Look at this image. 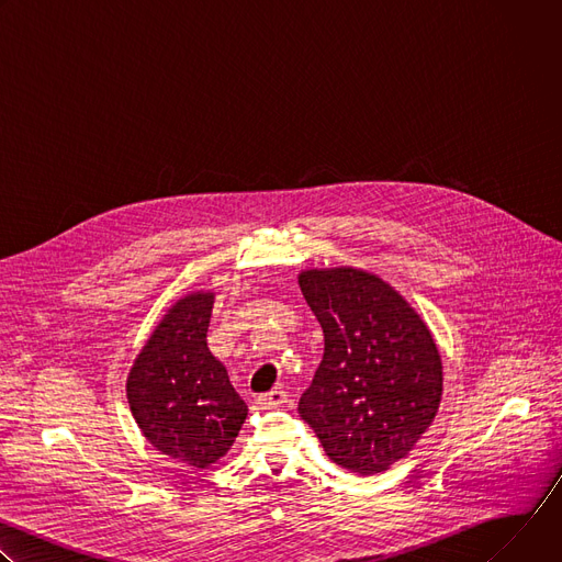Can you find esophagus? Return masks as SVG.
Returning a JSON list of instances; mask_svg holds the SVG:
<instances>
[{
	"instance_id": "esophagus-1",
	"label": "esophagus",
	"mask_w": 562,
	"mask_h": 562,
	"mask_svg": "<svg viewBox=\"0 0 562 562\" xmlns=\"http://www.w3.org/2000/svg\"><path fill=\"white\" fill-rule=\"evenodd\" d=\"M284 403H286V391L284 389H273L269 393L258 395V405L265 407V409H273V407H280Z\"/></svg>"
}]
</instances>
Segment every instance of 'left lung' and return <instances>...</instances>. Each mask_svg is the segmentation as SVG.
Returning a JSON list of instances; mask_svg holds the SVG:
<instances>
[{
    "label": "left lung",
    "mask_w": 562,
    "mask_h": 562,
    "mask_svg": "<svg viewBox=\"0 0 562 562\" xmlns=\"http://www.w3.org/2000/svg\"><path fill=\"white\" fill-rule=\"evenodd\" d=\"M300 289L325 334V356L297 412L327 456L360 475L405 458L436 418L438 347L393 286L358 269L304 271Z\"/></svg>",
    "instance_id": "1"
}]
</instances>
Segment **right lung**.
<instances>
[{"mask_svg": "<svg viewBox=\"0 0 562 562\" xmlns=\"http://www.w3.org/2000/svg\"><path fill=\"white\" fill-rule=\"evenodd\" d=\"M211 293L180 300L137 356L126 395L146 440L191 467L222 458L247 418L224 364L206 347Z\"/></svg>", "mask_w": 562, "mask_h": 562, "instance_id": "obj_1", "label": "right lung"}]
</instances>
